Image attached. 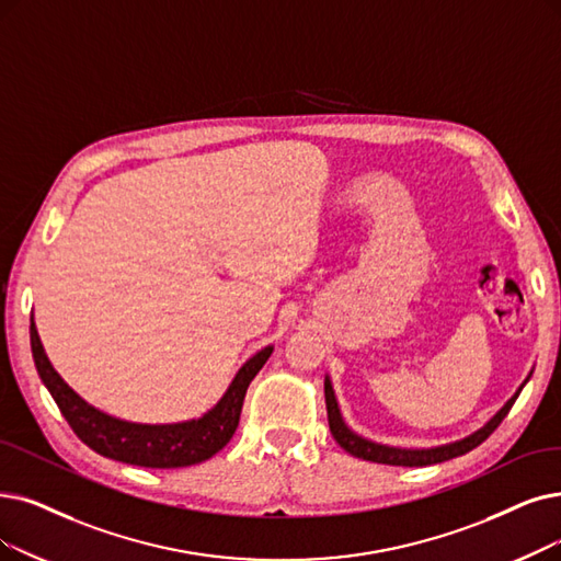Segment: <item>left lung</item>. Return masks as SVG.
<instances>
[{"mask_svg":"<svg viewBox=\"0 0 561 561\" xmlns=\"http://www.w3.org/2000/svg\"><path fill=\"white\" fill-rule=\"evenodd\" d=\"M529 379V377H527ZM527 379L523 382V387L527 385ZM523 387L515 391L506 405L492 416L483 428H479L477 433L467 435L465 439L451 442V444H442V446H433V449H398V446H387V444H377L370 442L362 435H356L347 428V423L343 421V414L339 410V400H335L333 387H331V379L329 375L324 377V398H327V416H329V428L333 439L339 442L347 454H352L354 458H364L370 462H379V465H398V467H425V465H435V462H444V460H451L458 456H465L467 451L477 449L481 442H485L492 433H495L497 425L504 421V416L508 414V410L513 408L515 398L520 396Z\"/></svg>","mask_w":561,"mask_h":561,"instance_id":"left-lung-1","label":"left lung"}]
</instances>
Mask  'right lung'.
Segmentation results:
<instances>
[{"label": "right lung", "instance_id": "add662e5", "mask_svg": "<svg viewBox=\"0 0 561 561\" xmlns=\"http://www.w3.org/2000/svg\"><path fill=\"white\" fill-rule=\"evenodd\" d=\"M30 339L34 364L43 385H46V389L55 398L59 412L69 421L73 433L89 446V449H94L105 458L151 469L188 467L216 456L222 446L232 439L239 425L245 391H249L253 377L262 370L266 358L274 352V347L268 345L260 350L255 356H251L234 375L226 396H222L216 402V408H211L205 416L182 423L147 425L110 416L89 405V402H84L69 385H66L48 362L46 350H43L38 339L34 318L30 324Z\"/></svg>", "mask_w": 561, "mask_h": 561}]
</instances>
